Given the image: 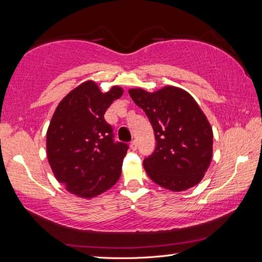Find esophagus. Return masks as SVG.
<instances>
[{
    "mask_svg": "<svg viewBox=\"0 0 262 262\" xmlns=\"http://www.w3.org/2000/svg\"><path fill=\"white\" fill-rule=\"evenodd\" d=\"M129 147H130V149H132V150H136V149H137V143H136V141H132V142H130V144H129Z\"/></svg>",
    "mask_w": 262,
    "mask_h": 262,
    "instance_id": "obj_1",
    "label": "esophagus"
}]
</instances>
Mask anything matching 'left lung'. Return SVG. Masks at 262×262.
Wrapping results in <instances>:
<instances>
[{"label": "left lung", "mask_w": 262, "mask_h": 262, "mask_svg": "<svg viewBox=\"0 0 262 262\" xmlns=\"http://www.w3.org/2000/svg\"><path fill=\"white\" fill-rule=\"evenodd\" d=\"M134 103L154 128L156 148L143 161L150 179L181 192L200 183L212 157V129L188 92L165 86L156 92L130 89Z\"/></svg>", "instance_id": "1"}]
</instances>
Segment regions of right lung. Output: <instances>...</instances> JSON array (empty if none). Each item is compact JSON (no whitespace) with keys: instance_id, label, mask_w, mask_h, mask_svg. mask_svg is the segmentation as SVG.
Masks as SVG:
<instances>
[{"instance_id":"1","label":"right lung","mask_w":262,"mask_h":262,"mask_svg":"<svg viewBox=\"0 0 262 262\" xmlns=\"http://www.w3.org/2000/svg\"><path fill=\"white\" fill-rule=\"evenodd\" d=\"M122 94L119 86L103 94L95 82H84L53 114L46 136L48 163L57 181L77 196H97L120 178L128 144L114 141L104 114Z\"/></svg>"}]
</instances>
